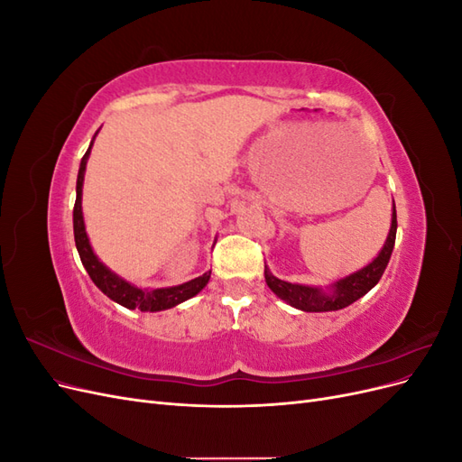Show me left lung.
I'll list each match as a JSON object with an SVG mask.
<instances>
[{
	"label": "left lung",
	"mask_w": 462,
	"mask_h": 462,
	"mask_svg": "<svg viewBox=\"0 0 462 462\" xmlns=\"http://www.w3.org/2000/svg\"><path fill=\"white\" fill-rule=\"evenodd\" d=\"M395 235H397V212H395V204H393V217H391V229H389V236L382 248V253L377 254V258L368 263L366 268H362L360 272L348 275L341 282L335 283L331 289L333 292L328 295L321 289L316 287H306V285H295V283H287L277 279L275 275L270 273V270L265 268L263 275H265V283L275 292V295L289 302L291 306H295L299 310L304 312H329V310H341L345 306L353 304L355 300H358L360 297H365L366 292L380 282L391 253H393L395 246Z\"/></svg>",
	"instance_id": "left-lung-1"
}]
</instances>
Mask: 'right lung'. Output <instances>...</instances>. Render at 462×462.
Masks as SVG:
<instances>
[{"mask_svg": "<svg viewBox=\"0 0 462 462\" xmlns=\"http://www.w3.org/2000/svg\"><path fill=\"white\" fill-rule=\"evenodd\" d=\"M92 146V144H90ZM90 148L87 150L85 156L80 160V167H79V177H77V200H75V208H73V229H75V245L79 250V256L85 270L88 272L90 279L94 282V285L100 289L104 295H107L111 300L119 302L125 309H138L143 312H158V310H165L171 309V306L183 302L206 287L209 273L206 272L204 275L192 279L189 283L177 285V287H170V289H138L127 282H123L121 277H117L114 272H109L106 265L96 258V254L92 253L88 236L85 231V219H82V208H80V197H82V180H85V170H87V160H88Z\"/></svg>", "mask_w": 462, "mask_h": 462, "instance_id": "1", "label": "right lung"}]
</instances>
